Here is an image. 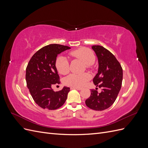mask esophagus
<instances>
[{
    "mask_svg": "<svg viewBox=\"0 0 148 148\" xmlns=\"http://www.w3.org/2000/svg\"><path fill=\"white\" fill-rule=\"evenodd\" d=\"M70 88H71V89H77V90H81V89H82V88H79V87H75V86H72V87H71Z\"/></svg>",
    "mask_w": 148,
    "mask_h": 148,
    "instance_id": "1",
    "label": "esophagus"
}]
</instances>
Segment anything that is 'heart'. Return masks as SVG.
<instances>
[{
    "instance_id": "obj_1",
    "label": "heart",
    "mask_w": 148,
    "mask_h": 148,
    "mask_svg": "<svg viewBox=\"0 0 148 148\" xmlns=\"http://www.w3.org/2000/svg\"><path fill=\"white\" fill-rule=\"evenodd\" d=\"M70 55L83 62L86 64L87 68L95 63L96 56L91 49L82 47L70 52ZM56 67L58 72L62 75H66L69 73L70 64L69 60L64 56H59L56 60ZM90 79V75L88 73L82 75L70 74L65 78L64 82L66 85L75 87H82Z\"/></svg>"
}]
</instances>
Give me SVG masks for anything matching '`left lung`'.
<instances>
[{
	"instance_id": "left-lung-1",
	"label": "left lung",
	"mask_w": 148,
	"mask_h": 148,
	"mask_svg": "<svg viewBox=\"0 0 148 148\" xmlns=\"http://www.w3.org/2000/svg\"><path fill=\"white\" fill-rule=\"evenodd\" d=\"M92 49L95 52L99 62L98 72L93 78L96 86L102 88L98 93L91 89V96L85 101L89 108L95 110L108 109L116 100L121 89L123 70L119 62L109 51L101 46L95 45Z\"/></svg>"
}]
</instances>
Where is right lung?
<instances>
[{"mask_svg":"<svg viewBox=\"0 0 148 148\" xmlns=\"http://www.w3.org/2000/svg\"><path fill=\"white\" fill-rule=\"evenodd\" d=\"M70 47L52 44L36 52L31 58L26 69L27 87L33 100L42 109L56 110L65 103L70 88L64 86L59 91L52 89V85L60 83L56 67L57 55Z\"/></svg>","mask_w":148,"mask_h":148,"instance_id":"right-lung-1","label":"right lung"}]
</instances>
